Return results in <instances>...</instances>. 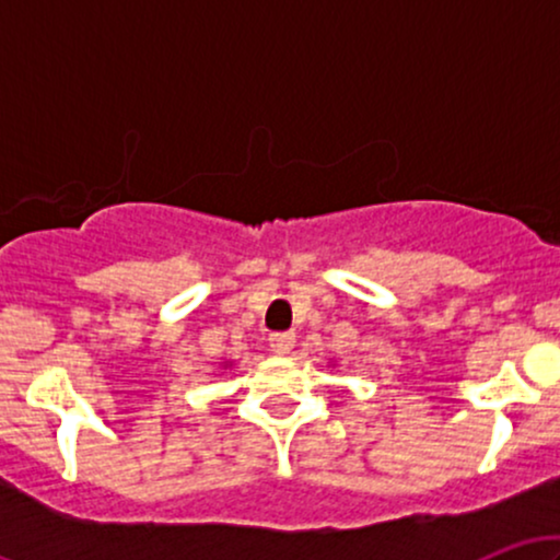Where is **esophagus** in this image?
Wrapping results in <instances>:
<instances>
[{"label":"esophagus","instance_id":"esophagus-1","mask_svg":"<svg viewBox=\"0 0 560 560\" xmlns=\"http://www.w3.org/2000/svg\"><path fill=\"white\" fill-rule=\"evenodd\" d=\"M268 342H271V347L279 352V355H287V352L294 347V331H276L271 334Z\"/></svg>","mask_w":560,"mask_h":560}]
</instances>
